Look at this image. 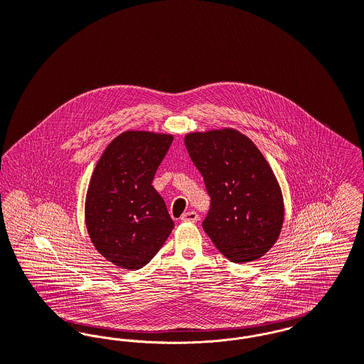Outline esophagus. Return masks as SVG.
Listing matches in <instances>:
<instances>
[{"label":"esophagus","instance_id":"esophagus-1","mask_svg":"<svg viewBox=\"0 0 364 364\" xmlns=\"http://www.w3.org/2000/svg\"><path fill=\"white\" fill-rule=\"evenodd\" d=\"M198 218H199L198 213L193 212V210H190V212H187V213L181 215V221H184V223H196Z\"/></svg>","mask_w":364,"mask_h":364}]
</instances>
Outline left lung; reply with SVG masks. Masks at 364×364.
Returning <instances> with one entry per match:
<instances>
[{"label":"left lung","instance_id":"8db88e82","mask_svg":"<svg viewBox=\"0 0 364 364\" xmlns=\"http://www.w3.org/2000/svg\"><path fill=\"white\" fill-rule=\"evenodd\" d=\"M184 143L212 198L202 227L214 246L236 264L264 256L280 235L284 205L261 151L232 128L191 132Z\"/></svg>","mask_w":364,"mask_h":364}]
</instances>
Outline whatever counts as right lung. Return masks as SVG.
I'll return each instance as SVG.
<instances>
[{
    "label": "right lung",
    "instance_id": "right-lung-1",
    "mask_svg": "<svg viewBox=\"0 0 364 364\" xmlns=\"http://www.w3.org/2000/svg\"><path fill=\"white\" fill-rule=\"evenodd\" d=\"M173 136L127 130L97 161L85 198V224L96 250L114 265L134 271L149 264L174 223L152 187Z\"/></svg>",
    "mask_w": 364,
    "mask_h": 364
}]
</instances>
